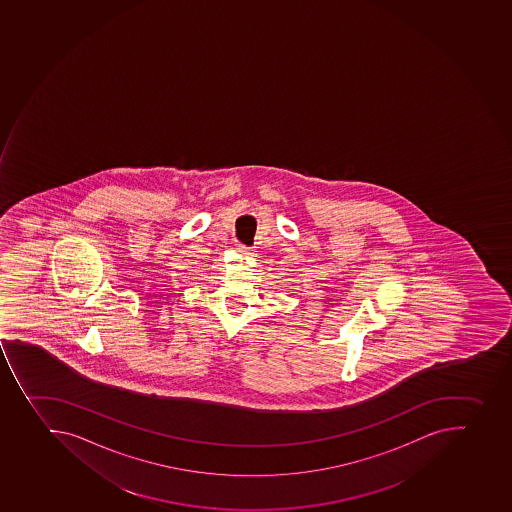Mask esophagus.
I'll return each instance as SVG.
<instances>
[{
	"instance_id": "34e87169",
	"label": "esophagus",
	"mask_w": 512,
	"mask_h": 512,
	"mask_svg": "<svg viewBox=\"0 0 512 512\" xmlns=\"http://www.w3.org/2000/svg\"><path fill=\"white\" fill-rule=\"evenodd\" d=\"M236 249H238V253L244 254V256H253V249L244 246V244H236Z\"/></svg>"
}]
</instances>
